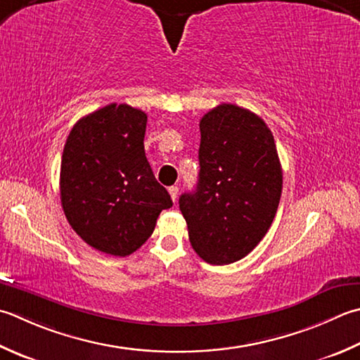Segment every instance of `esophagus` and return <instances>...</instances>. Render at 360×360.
Wrapping results in <instances>:
<instances>
[{
  "instance_id": "esophagus-1",
  "label": "esophagus",
  "mask_w": 360,
  "mask_h": 360,
  "mask_svg": "<svg viewBox=\"0 0 360 360\" xmlns=\"http://www.w3.org/2000/svg\"><path fill=\"white\" fill-rule=\"evenodd\" d=\"M168 192H170V196L173 202H176V200H178V193H179V187L178 186H172L170 188H168Z\"/></svg>"
}]
</instances>
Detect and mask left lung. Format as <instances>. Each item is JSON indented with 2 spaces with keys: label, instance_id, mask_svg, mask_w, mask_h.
Wrapping results in <instances>:
<instances>
[{
  "label": "left lung",
  "instance_id": "obj_1",
  "mask_svg": "<svg viewBox=\"0 0 360 360\" xmlns=\"http://www.w3.org/2000/svg\"><path fill=\"white\" fill-rule=\"evenodd\" d=\"M200 178L179 209L201 259H243L270 229L283 192V168L269 126L251 110L220 104L200 122Z\"/></svg>",
  "mask_w": 360,
  "mask_h": 360
}]
</instances>
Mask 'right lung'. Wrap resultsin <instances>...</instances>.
Segmentation results:
<instances>
[{"instance_id": "add662e5", "label": "right lung", "mask_w": 360, "mask_h": 360, "mask_svg": "<svg viewBox=\"0 0 360 360\" xmlns=\"http://www.w3.org/2000/svg\"><path fill=\"white\" fill-rule=\"evenodd\" d=\"M146 114L112 103L70 131L60 164V201L70 226L105 255L129 256L173 206L145 156Z\"/></svg>"}]
</instances>
